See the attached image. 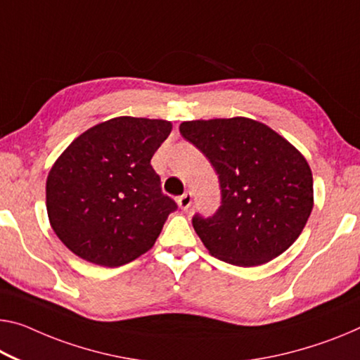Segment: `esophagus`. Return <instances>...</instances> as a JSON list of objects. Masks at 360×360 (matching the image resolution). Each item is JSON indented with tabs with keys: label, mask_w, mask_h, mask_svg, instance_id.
<instances>
[{
	"label": "esophagus",
	"mask_w": 360,
	"mask_h": 360,
	"mask_svg": "<svg viewBox=\"0 0 360 360\" xmlns=\"http://www.w3.org/2000/svg\"><path fill=\"white\" fill-rule=\"evenodd\" d=\"M191 201H193V195L190 191L184 193V195L179 196V199H176V202H179L180 209H184V211H186V209L191 206Z\"/></svg>",
	"instance_id": "obj_1"
}]
</instances>
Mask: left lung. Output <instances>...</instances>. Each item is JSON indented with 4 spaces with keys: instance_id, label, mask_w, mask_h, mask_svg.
<instances>
[{
    "instance_id": "left-lung-1",
    "label": "left lung",
    "mask_w": 360,
    "mask_h": 360,
    "mask_svg": "<svg viewBox=\"0 0 360 360\" xmlns=\"http://www.w3.org/2000/svg\"><path fill=\"white\" fill-rule=\"evenodd\" d=\"M180 134L219 175L220 206L193 215L214 257L240 267L272 261L297 240L314 206L311 167L267 125L246 117L191 120Z\"/></svg>"
}]
</instances>
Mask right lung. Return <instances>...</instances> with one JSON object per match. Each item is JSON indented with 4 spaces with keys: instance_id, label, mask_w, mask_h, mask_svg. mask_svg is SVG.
Masks as SVG:
<instances>
[{
    "instance_id": "1",
    "label": "right lung",
    "mask_w": 360,
    "mask_h": 360,
    "mask_svg": "<svg viewBox=\"0 0 360 360\" xmlns=\"http://www.w3.org/2000/svg\"><path fill=\"white\" fill-rule=\"evenodd\" d=\"M172 124L115 117L75 138L49 170L46 209L60 241L88 262L119 267L156 243L176 202L151 158Z\"/></svg>"
}]
</instances>
